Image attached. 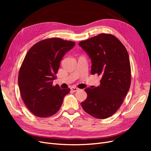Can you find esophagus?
I'll return each mask as SVG.
<instances>
[{
	"label": "esophagus",
	"mask_w": 151,
	"mask_h": 151,
	"mask_svg": "<svg viewBox=\"0 0 151 151\" xmlns=\"http://www.w3.org/2000/svg\"><path fill=\"white\" fill-rule=\"evenodd\" d=\"M70 89H71V90L73 91V92H76V91H79V88H75V87H72V88H71Z\"/></svg>",
	"instance_id": "obj_1"
}]
</instances>
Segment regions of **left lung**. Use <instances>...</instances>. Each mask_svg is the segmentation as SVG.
Returning a JSON list of instances; mask_svg holds the SVG:
<instances>
[{
  "label": "left lung",
  "instance_id": "8db88e82",
  "mask_svg": "<svg viewBox=\"0 0 151 151\" xmlns=\"http://www.w3.org/2000/svg\"><path fill=\"white\" fill-rule=\"evenodd\" d=\"M91 58V74L101 77L100 85L86 88L88 96L81 103L84 110L98 119L113 115L122 105L131 83L127 50L111 34L101 33L79 43Z\"/></svg>",
  "mask_w": 151,
  "mask_h": 151
}]
</instances>
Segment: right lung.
Here are the masks:
<instances>
[{"mask_svg":"<svg viewBox=\"0 0 151 151\" xmlns=\"http://www.w3.org/2000/svg\"><path fill=\"white\" fill-rule=\"evenodd\" d=\"M76 43L59 38L41 40L26 53L18 75L22 100L36 116L45 118L60 109L70 89L53 85L63 57Z\"/></svg>","mask_w":151,"mask_h":151,"instance_id":"obj_1","label":"right lung"}]
</instances>
